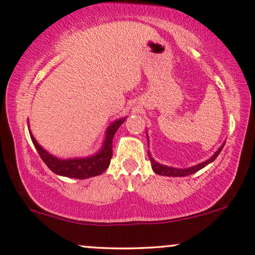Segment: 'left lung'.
<instances>
[{
	"mask_svg": "<svg viewBox=\"0 0 255 255\" xmlns=\"http://www.w3.org/2000/svg\"><path fill=\"white\" fill-rule=\"evenodd\" d=\"M224 145L225 144L221 145L219 150H218L216 153H214L213 156L210 158V159L204 161V163L198 164V165H196V166L190 167V168H174V167H170V166H165V165H160V164H158L157 161H154L153 158H151L150 156H148V157H150L152 168H153V171L156 172L157 174H160V176H167V177H185V176H190V174L196 173V172H198L199 170H201L203 167L206 166L207 164L212 163V161L216 159L218 156H219L221 150H223Z\"/></svg>",
	"mask_w": 255,
	"mask_h": 255,
	"instance_id": "left-lung-1",
	"label": "left lung"
}]
</instances>
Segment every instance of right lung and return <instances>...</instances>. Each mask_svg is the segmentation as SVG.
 Segmentation results:
<instances>
[{"instance_id":"1","label":"right lung","mask_w":255,"mask_h":255,"mask_svg":"<svg viewBox=\"0 0 255 255\" xmlns=\"http://www.w3.org/2000/svg\"><path fill=\"white\" fill-rule=\"evenodd\" d=\"M124 120L116 121L109 127L107 131V137L101 152H98L95 156L89 158H82V159H69L62 160L58 159L51 154H49L44 148L39 146L37 141L30 134L32 144L35 145L36 150H37L39 157L44 161L45 165L50 168V170L56 174L64 177L76 178V179H85V178H90L95 176H99L107 170L110 165L112 158V139L116 131L118 128L124 123Z\"/></svg>"}]
</instances>
